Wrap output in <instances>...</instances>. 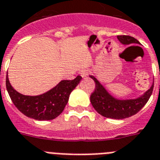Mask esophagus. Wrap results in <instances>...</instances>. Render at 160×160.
<instances>
[{"label": "esophagus", "mask_w": 160, "mask_h": 160, "mask_svg": "<svg viewBox=\"0 0 160 160\" xmlns=\"http://www.w3.org/2000/svg\"><path fill=\"white\" fill-rule=\"evenodd\" d=\"M80 74L82 77H88V70L86 69V68H83L80 71Z\"/></svg>", "instance_id": "obj_1"}]
</instances>
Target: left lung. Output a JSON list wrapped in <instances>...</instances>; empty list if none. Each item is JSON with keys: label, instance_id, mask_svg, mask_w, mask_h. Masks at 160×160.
<instances>
[{"label": "left lung", "instance_id": "obj_1", "mask_svg": "<svg viewBox=\"0 0 160 160\" xmlns=\"http://www.w3.org/2000/svg\"><path fill=\"white\" fill-rule=\"evenodd\" d=\"M117 38L119 42L125 45L140 44L136 39L130 36H117ZM90 77L96 83L95 91L90 96L92 105L99 114L111 119H122L136 115L148 101L154 88L153 83L144 94L136 99L119 100L112 96L96 77L93 76H90Z\"/></svg>", "mask_w": 160, "mask_h": 160}]
</instances>
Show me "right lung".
<instances>
[{
    "label": "right lung",
    "mask_w": 160,
    "mask_h": 160,
    "mask_svg": "<svg viewBox=\"0 0 160 160\" xmlns=\"http://www.w3.org/2000/svg\"><path fill=\"white\" fill-rule=\"evenodd\" d=\"M80 76L72 80H61L57 86L39 96H24L10 84L8 72L6 88L12 103L24 116L37 120H51L62 113L70 93L81 80Z\"/></svg>",
    "instance_id": "right-lung-1"
}]
</instances>
